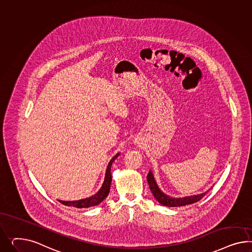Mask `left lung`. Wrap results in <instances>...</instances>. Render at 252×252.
I'll list each match as a JSON object with an SVG mask.
<instances>
[{"label": "left lung", "instance_id": "left-lung-1", "mask_svg": "<svg viewBox=\"0 0 252 252\" xmlns=\"http://www.w3.org/2000/svg\"><path fill=\"white\" fill-rule=\"evenodd\" d=\"M147 179H148V183L150 185V190L152 191L154 197L159 204L165 205V206L177 207V206H184V205H187V204H193V203H196L198 201H200L208 192V190H207V191H204L203 193H200L197 195H190V196H186V197L183 198H172L169 196V195H167V194H165L163 191H161L160 189L158 188L151 170H150V172L147 176Z\"/></svg>", "mask_w": 252, "mask_h": 252}]
</instances>
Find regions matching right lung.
Listing matches in <instances>:
<instances>
[{
  "label": "right lung",
  "mask_w": 252,
  "mask_h": 252,
  "mask_svg": "<svg viewBox=\"0 0 252 252\" xmlns=\"http://www.w3.org/2000/svg\"><path fill=\"white\" fill-rule=\"evenodd\" d=\"M118 156H119V153H117L116 156L110 160L108 166H107V169H106L105 178H104L102 187H101L100 190L96 192L94 195H93L91 197L85 198V199H81V200H78V201H62V200H59V202L62 203V204L67 205V206H73L76 208H88V207L95 206L97 204L102 203V201L108 195L110 186H111V183H112L111 166Z\"/></svg>",
  "instance_id": "1"
}]
</instances>
